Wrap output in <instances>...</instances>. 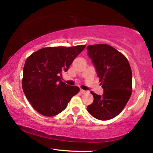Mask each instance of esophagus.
<instances>
[{"label":"esophagus","mask_w":153,"mask_h":153,"mask_svg":"<svg viewBox=\"0 0 153 153\" xmlns=\"http://www.w3.org/2000/svg\"><path fill=\"white\" fill-rule=\"evenodd\" d=\"M80 93H81V94H85V93H87V91H84V90L81 89V90H80Z\"/></svg>","instance_id":"34e87169"}]
</instances>
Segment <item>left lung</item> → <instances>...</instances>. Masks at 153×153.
<instances>
[{
	"instance_id": "left-lung-1",
	"label": "left lung",
	"mask_w": 153,
	"mask_h": 153,
	"mask_svg": "<svg viewBox=\"0 0 153 153\" xmlns=\"http://www.w3.org/2000/svg\"><path fill=\"white\" fill-rule=\"evenodd\" d=\"M87 51L104 90L102 95L91 92L94 100L87 111L98 120H110L122 111L131 96L130 65L123 54L105 44L88 46Z\"/></svg>"
}]
</instances>
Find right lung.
I'll use <instances>...</instances> for the list:
<instances>
[{"mask_svg":"<svg viewBox=\"0 0 153 153\" xmlns=\"http://www.w3.org/2000/svg\"><path fill=\"white\" fill-rule=\"evenodd\" d=\"M85 45L43 48L27 58L24 67L22 88L28 102L45 116H56L68 106L79 88L61 81L73 60Z\"/></svg>","mask_w":153,"mask_h":153,"instance_id":"1","label":"right lung"}]
</instances>
